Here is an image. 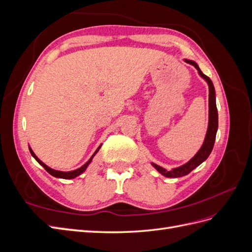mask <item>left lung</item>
I'll return each mask as SVG.
<instances>
[{"label":"left lung","mask_w":252,"mask_h":252,"mask_svg":"<svg viewBox=\"0 0 252 252\" xmlns=\"http://www.w3.org/2000/svg\"><path fill=\"white\" fill-rule=\"evenodd\" d=\"M184 61L186 63L191 64L192 66L195 67V69L199 72V74L201 75V78H203L206 82L208 84L209 87V121H208V128H207V132H206V136L205 140L203 142L202 147L200 148V150L196 152L195 156L190 158L187 163H185L184 165L179 166L177 168H172L171 170H166L163 167L158 166L155 163H151V165L155 167V168L161 173L162 175L166 178H181L184 177V175L188 174L189 172H191L194 168H196L197 166L201 165L204 161L207 159V158L209 157V155L211 154L213 145H215V141H216V135H217V131H218V126H219V120H218V109H217V103H216V90H215V86L211 82V80L205 75L201 69L200 67L197 66V64L194 62V61L191 60H187L184 59Z\"/></svg>","instance_id":"obj_1"}]
</instances>
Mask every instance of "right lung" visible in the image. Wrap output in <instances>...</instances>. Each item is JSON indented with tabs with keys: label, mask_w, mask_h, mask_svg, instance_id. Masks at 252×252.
<instances>
[{
	"label": "right lung",
	"mask_w": 252,
	"mask_h": 252,
	"mask_svg": "<svg viewBox=\"0 0 252 252\" xmlns=\"http://www.w3.org/2000/svg\"><path fill=\"white\" fill-rule=\"evenodd\" d=\"M101 146H102V144L100 145V146L97 147V149L94 151V154L91 156V158L88 159V161L84 164L83 166H81L80 168H78V169H75V170H71V171H60V170H56V169H52V168H50V167H48L46 164H44L41 159L37 158L36 156H35V154L33 152V150L32 149V147L29 146V151H30V154H32V156L35 158V161L39 163L41 166H43L44 168H45V170H46L49 174H51L52 177H55V178H58V179H65V180H71V179H74V178H77V177H79L80 174H82L84 171H85L86 169H87V167L89 166V164L91 163V161H93V158H94V157L97 154V151L100 150V148H101Z\"/></svg>",
	"instance_id": "1"
}]
</instances>
